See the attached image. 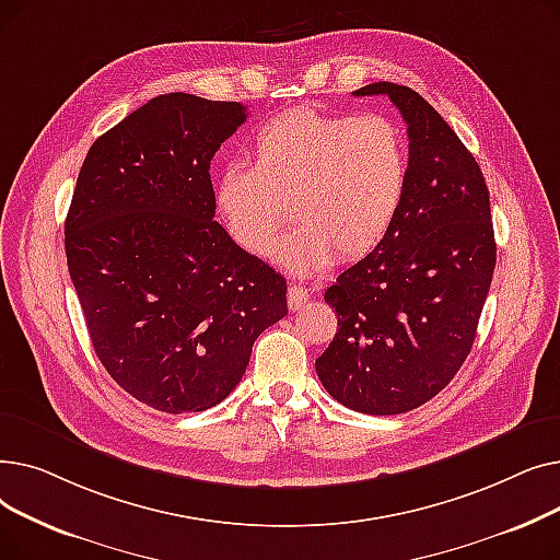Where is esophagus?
Returning <instances> with one entry per match:
<instances>
[{"label":"esophagus","mask_w":560,"mask_h":560,"mask_svg":"<svg viewBox=\"0 0 560 560\" xmlns=\"http://www.w3.org/2000/svg\"><path fill=\"white\" fill-rule=\"evenodd\" d=\"M306 302H308V290H306L304 285L292 283V285L288 288V306H290L292 311H298V308H302Z\"/></svg>","instance_id":"esophagus-1"}]
</instances>
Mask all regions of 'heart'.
I'll return each instance as SVG.
<instances>
[{
    "mask_svg": "<svg viewBox=\"0 0 560 560\" xmlns=\"http://www.w3.org/2000/svg\"><path fill=\"white\" fill-rule=\"evenodd\" d=\"M254 165L229 163L215 203L231 238L249 254L270 249L290 213L298 226L270 258L290 275H315L372 254L393 229L408 184V140L390 115L290 108L252 142Z\"/></svg>",
    "mask_w": 560,
    "mask_h": 560,
    "instance_id": "obj_1",
    "label": "heart"
}]
</instances>
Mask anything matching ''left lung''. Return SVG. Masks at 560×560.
Segmentation results:
<instances>
[{"mask_svg":"<svg viewBox=\"0 0 560 560\" xmlns=\"http://www.w3.org/2000/svg\"><path fill=\"white\" fill-rule=\"evenodd\" d=\"M386 95L408 125L401 211L372 254L325 292L338 334L315 361L327 393L368 416H397L435 397L475 345L497 245L479 163L440 113L390 81Z\"/></svg>","mask_w":560,"mask_h":560,"instance_id":"obj_1","label":"left lung"}]
</instances>
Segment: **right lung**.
Returning a JSON list of instances; mask_svg holds the SVG:
<instances>
[{
    "mask_svg": "<svg viewBox=\"0 0 560 560\" xmlns=\"http://www.w3.org/2000/svg\"><path fill=\"white\" fill-rule=\"evenodd\" d=\"M245 120L241 102L159 95L93 142L72 195L66 256L95 354L163 413L229 397L288 315L285 279L213 220L211 161Z\"/></svg>",
    "mask_w": 560,
    "mask_h": 560,
    "instance_id": "obj_1",
    "label": "right lung"
}]
</instances>
